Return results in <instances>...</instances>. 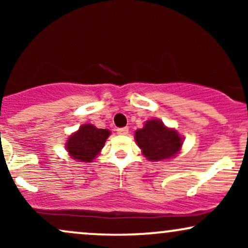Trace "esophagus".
<instances>
[{"label": "esophagus", "mask_w": 248, "mask_h": 248, "mask_svg": "<svg viewBox=\"0 0 248 248\" xmlns=\"http://www.w3.org/2000/svg\"><path fill=\"white\" fill-rule=\"evenodd\" d=\"M116 132H118V134H120V135H127L128 132H129V129H128V127L118 128V129H116Z\"/></svg>", "instance_id": "1"}]
</instances>
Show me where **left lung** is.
Masks as SVG:
<instances>
[{
  "label": "left lung",
  "mask_w": 248,
  "mask_h": 248,
  "mask_svg": "<svg viewBox=\"0 0 248 248\" xmlns=\"http://www.w3.org/2000/svg\"><path fill=\"white\" fill-rule=\"evenodd\" d=\"M135 140L142 153L150 161H162L179 152L182 139L175 129H169L157 120H149L136 130Z\"/></svg>",
  "instance_id": "left-lung-1"
}]
</instances>
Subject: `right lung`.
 <instances>
[{"mask_svg": "<svg viewBox=\"0 0 248 248\" xmlns=\"http://www.w3.org/2000/svg\"><path fill=\"white\" fill-rule=\"evenodd\" d=\"M110 132L99 129L93 124H84L70 136L66 149L76 161L91 162L104 147Z\"/></svg>", "mask_w": 248, "mask_h": 248, "instance_id": "1", "label": "right lung"}]
</instances>
